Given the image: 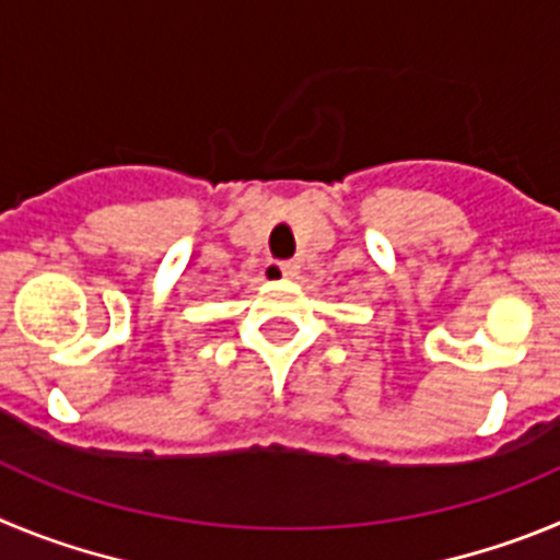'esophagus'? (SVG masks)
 <instances>
[{"mask_svg":"<svg viewBox=\"0 0 560 560\" xmlns=\"http://www.w3.org/2000/svg\"><path fill=\"white\" fill-rule=\"evenodd\" d=\"M270 270H276L281 279H292V276L299 273V265H295V261H273V265H270Z\"/></svg>","mask_w":560,"mask_h":560,"instance_id":"esophagus-1","label":"esophagus"}]
</instances>
